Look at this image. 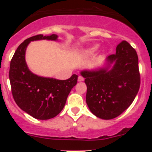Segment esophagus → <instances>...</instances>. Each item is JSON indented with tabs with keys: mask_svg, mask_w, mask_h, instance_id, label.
<instances>
[{
	"mask_svg": "<svg viewBox=\"0 0 152 152\" xmlns=\"http://www.w3.org/2000/svg\"><path fill=\"white\" fill-rule=\"evenodd\" d=\"M84 80V77H83L82 76H80H80L78 77V81H83Z\"/></svg>",
	"mask_w": 152,
	"mask_h": 152,
	"instance_id": "esophagus-1",
	"label": "esophagus"
}]
</instances>
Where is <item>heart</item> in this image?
<instances>
[{
    "mask_svg": "<svg viewBox=\"0 0 152 152\" xmlns=\"http://www.w3.org/2000/svg\"><path fill=\"white\" fill-rule=\"evenodd\" d=\"M96 49H97V45H94V46H93L92 48H91V49H89V52H94Z\"/></svg>",
    "mask_w": 152,
    "mask_h": 152,
    "instance_id": "heart-1",
    "label": "heart"
}]
</instances>
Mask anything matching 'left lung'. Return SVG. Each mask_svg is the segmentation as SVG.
Segmentation results:
<instances>
[{
	"mask_svg": "<svg viewBox=\"0 0 152 152\" xmlns=\"http://www.w3.org/2000/svg\"><path fill=\"white\" fill-rule=\"evenodd\" d=\"M113 68L84 71L81 75L87 84L86 102L90 110L103 119L119 116L128 108L140 88L139 58L128 42L122 41L115 54L108 57Z\"/></svg>",
	"mask_w": 152,
	"mask_h": 152,
	"instance_id": "obj_1",
	"label": "left lung"
}]
</instances>
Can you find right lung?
<instances>
[{
  "mask_svg": "<svg viewBox=\"0 0 152 152\" xmlns=\"http://www.w3.org/2000/svg\"><path fill=\"white\" fill-rule=\"evenodd\" d=\"M57 37L55 34H39L26 39L19 45L10 61L9 78L13 99L21 110L37 119L57 116L77 81V75L64 80L39 77L32 73L26 65L25 52L30 41L56 40Z\"/></svg>",
  "mask_w": 152,
  "mask_h": 152,
  "instance_id": "add662e5",
  "label": "right lung"
}]
</instances>
